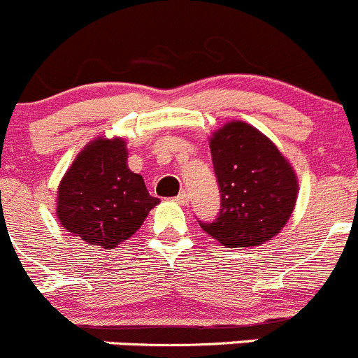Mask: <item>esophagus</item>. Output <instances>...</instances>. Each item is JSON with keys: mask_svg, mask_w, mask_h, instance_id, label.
I'll use <instances>...</instances> for the list:
<instances>
[{"mask_svg": "<svg viewBox=\"0 0 358 358\" xmlns=\"http://www.w3.org/2000/svg\"><path fill=\"white\" fill-rule=\"evenodd\" d=\"M175 201L180 203V205H187V203H189V194H187L185 190H183V192H180V194L176 196Z\"/></svg>", "mask_w": 358, "mask_h": 358, "instance_id": "1", "label": "esophagus"}]
</instances>
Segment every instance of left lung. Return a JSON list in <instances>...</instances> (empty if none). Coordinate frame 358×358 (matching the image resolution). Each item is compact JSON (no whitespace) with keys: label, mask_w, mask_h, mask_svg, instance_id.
<instances>
[{"label":"left lung","mask_w":358,"mask_h":358,"mask_svg":"<svg viewBox=\"0 0 358 358\" xmlns=\"http://www.w3.org/2000/svg\"><path fill=\"white\" fill-rule=\"evenodd\" d=\"M220 189V212L203 231L226 247H255L273 238L293 213L299 180L277 146L252 125L229 122L210 138Z\"/></svg>","instance_id":"left-lung-1"}]
</instances>
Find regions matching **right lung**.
Wrapping results in <instances>:
<instances>
[{
	"mask_svg": "<svg viewBox=\"0 0 358 358\" xmlns=\"http://www.w3.org/2000/svg\"><path fill=\"white\" fill-rule=\"evenodd\" d=\"M157 203L143 176L127 166L125 139L96 138L59 182L56 215L73 236L115 249L141 228Z\"/></svg>",
	"mask_w": 358,
	"mask_h": 358,
	"instance_id": "right-lung-1",
	"label": "right lung"
}]
</instances>
